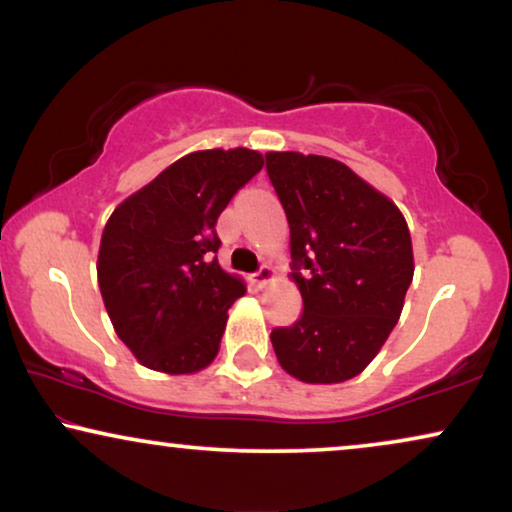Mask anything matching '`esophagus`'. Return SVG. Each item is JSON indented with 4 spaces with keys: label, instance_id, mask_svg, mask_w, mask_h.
Returning a JSON list of instances; mask_svg holds the SVG:
<instances>
[{
    "label": "esophagus",
    "instance_id": "34e87169",
    "mask_svg": "<svg viewBox=\"0 0 512 512\" xmlns=\"http://www.w3.org/2000/svg\"><path fill=\"white\" fill-rule=\"evenodd\" d=\"M272 279H275V270H272L270 265H261V270H258V272H254V275H251V282L258 284V286L270 284Z\"/></svg>",
    "mask_w": 512,
    "mask_h": 512
}]
</instances>
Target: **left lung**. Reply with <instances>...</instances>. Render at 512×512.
Segmentation results:
<instances>
[{"label":"left lung","mask_w":512,"mask_h":512,"mask_svg":"<svg viewBox=\"0 0 512 512\" xmlns=\"http://www.w3.org/2000/svg\"><path fill=\"white\" fill-rule=\"evenodd\" d=\"M291 230L303 314L270 333L277 361L307 384L352 380L401 317L412 282V240L401 209L340 160L265 153Z\"/></svg>","instance_id":"obj_1"}]
</instances>
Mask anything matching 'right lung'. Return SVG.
Masks as SVG:
<instances>
[{"label": "right lung", "instance_id": "add662e5", "mask_svg": "<svg viewBox=\"0 0 512 512\" xmlns=\"http://www.w3.org/2000/svg\"><path fill=\"white\" fill-rule=\"evenodd\" d=\"M261 167L251 149L188 153L109 216L97 282L116 335L142 366L191 375L219 354L228 307L247 289L216 261L214 226Z\"/></svg>", "mask_w": 512, "mask_h": 512}]
</instances>
